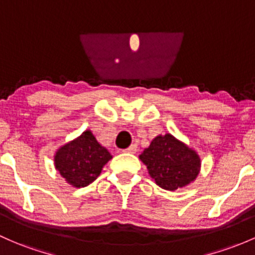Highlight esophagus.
<instances>
[{
  "label": "esophagus",
  "mask_w": 255,
  "mask_h": 255,
  "mask_svg": "<svg viewBox=\"0 0 255 255\" xmlns=\"http://www.w3.org/2000/svg\"><path fill=\"white\" fill-rule=\"evenodd\" d=\"M124 152H127V153H136V152H137V144H131V146L128 147V148L124 149Z\"/></svg>",
  "instance_id": "1"
}]
</instances>
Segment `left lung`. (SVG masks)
I'll return each instance as SVG.
<instances>
[{
  "label": "left lung",
  "mask_w": 255,
  "mask_h": 255,
  "mask_svg": "<svg viewBox=\"0 0 255 255\" xmlns=\"http://www.w3.org/2000/svg\"><path fill=\"white\" fill-rule=\"evenodd\" d=\"M139 159L146 164L155 183L168 191L187 186L196 179L201 168L198 154L170 133L157 136Z\"/></svg>",
  "instance_id": "1"
}]
</instances>
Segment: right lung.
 <instances>
[{
	"label": "right lung",
	"mask_w": 255,
	"mask_h": 255,
	"mask_svg": "<svg viewBox=\"0 0 255 255\" xmlns=\"http://www.w3.org/2000/svg\"><path fill=\"white\" fill-rule=\"evenodd\" d=\"M112 159L108 149L101 146L90 130L64 144L54 155V165L74 187H85L100 176L102 168Z\"/></svg>",
	"instance_id": "1"
}]
</instances>
